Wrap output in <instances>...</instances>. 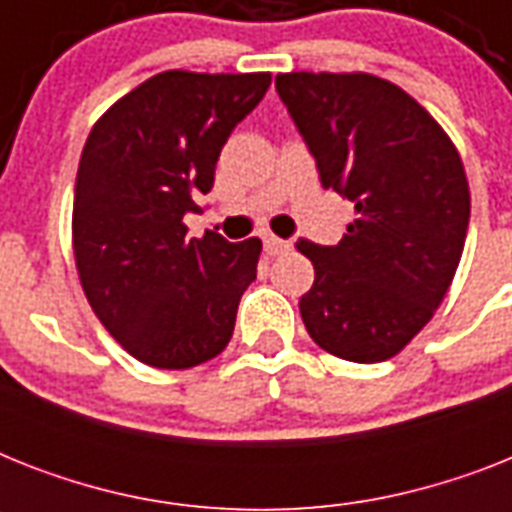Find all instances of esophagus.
<instances>
[{
    "mask_svg": "<svg viewBox=\"0 0 512 512\" xmlns=\"http://www.w3.org/2000/svg\"><path fill=\"white\" fill-rule=\"evenodd\" d=\"M263 244H265V252H268V255H284V252H289V249H292V244H289V241L276 239V236H265Z\"/></svg>",
    "mask_w": 512,
    "mask_h": 512,
    "instance_id": "esophagus-1",
    "label": "esophagus"
}]
</instances>
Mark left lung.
<instances>
[{
  "mask_svg": "<svg viewBox=\"0 0 512 512\" xmlns=\"http://www.w3.org/2000/svg\"><path fill=\"white\" fill-rule=\"evenodd\" d=\"M276 92L321 185L356 204L340 244L308 239L300 316L316 345L356 364L393 358L430 321L460 265L470 188L433 116L372 74H279Z\"/></svg>",
  "mask_w": 512,
  "mask_h": 512,
  "instance_id": "obj_1",
  "label": "left lung"
}]
</instances>
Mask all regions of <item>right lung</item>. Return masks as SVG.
I'll return each instance as SVG.
<instances>
[{
	"instance_id": "1",
	"label": "right lung",
	"mask_w": 512,
	"mask_h": 512,
	"mask_svg": "<svg viewBox=\"0 0 512 512\" xmlns=\"http://www.w3.org/2000/svg\"><path fill=\"white\" fill-rule=\"evenodd\" d=\"M271 74L164 71L116 100L84 143L74 188V257L100 324L130 356L188 369L228 345L260 239H188L233 127Z\"/></svg>"
}]
</instances>
